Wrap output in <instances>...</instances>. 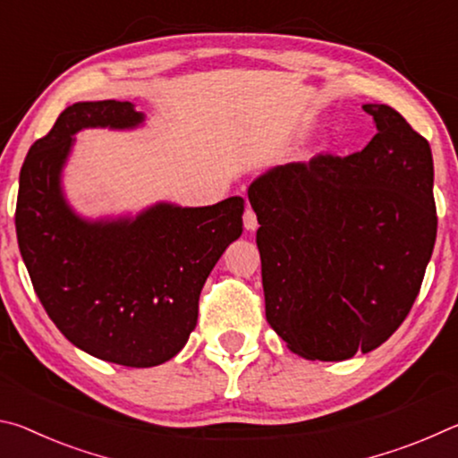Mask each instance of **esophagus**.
Returning a JSON list of instances; mask_svg holds the SVG:
<instances>
[{
	"label": "esophagus",
	"mask_w": 458,
	"mask_h": 458,
	"mask_svg": "<svg viewBox=\"0 0 458 458\" xmlns=\"http://www.w3.org/2000/svg\"><path fill=\"white\" fill-rule=\"evenodd\" d=\"M242 218H244V228H246V230H250V232H252V230H257V228H259L257 214H254L252 208H246Z\"/></svg>",
	"instance_id": "obj_1"
}]
</instances>
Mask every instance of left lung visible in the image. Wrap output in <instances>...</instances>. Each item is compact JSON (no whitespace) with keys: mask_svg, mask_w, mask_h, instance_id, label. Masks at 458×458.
Masks as SVG:
<instances>
[{"mask_svg":"<svg viewBox=\"0 0 458 458\" xmlns=\"http://www.w3.org/2000/svg\"><path fill=\"white\" fill-rule=\"evenodd\" d=\"M363 111L377 133L361 151L319 153L248 188L267 321L307 360L382 345L412 309L437 240L428 141L392 106Z\"/></svg>","mask_w":458,"mask_h":458,"instance_id":"8db88e82","label":"left lung"}]
</instances>
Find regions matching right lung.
I'll return each mask as SVG.
<instances>
[{
  "label": "right lung",
  "mask_w": 458,
  "mask_h": 458,
  "mask_svg": "<svg viewBox=\"0 0 458 458\" xmlns=\"http://www.w3.org/2000/svg\"><path fill=\"white\" fill-rule=\"evenodd\" d=\"M127 100L64 108L20 172L15 234L34 291L71 344L127 368L159 366L188 344L199 293L242 234V198L206 208L159 204L135 220L84 222L66 206L60 169L84 127H135Z\"/></svg>",
  "instance_id": "right-lung-1"
}]
</instances>
